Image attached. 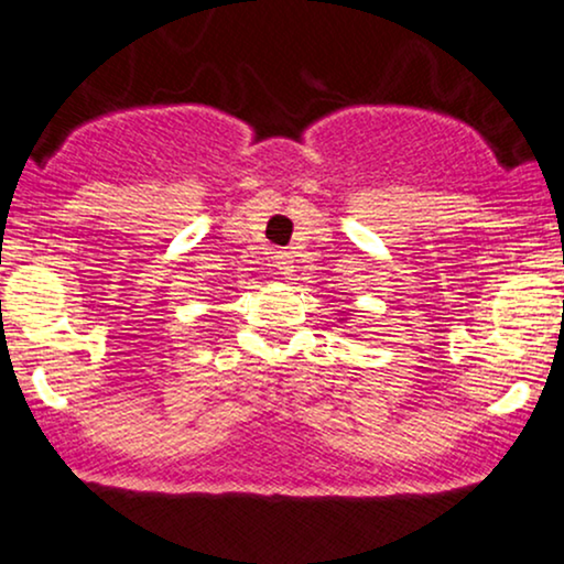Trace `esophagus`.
I'll list each match as a JSON object with an SVG mask.
<instances>
[{"label":"esophagus","mask_w":564,"mask_h":564,"mask_svg":"<svg viewBox=\"0 0 564 564\" xmlns=\"http://www.w3.org/2000/svg\"><path fill=\"white\" fill-rule=\"evenodd\" d=\"M275 270L278 275L289 278L294 273V260H291V252H275Z\"/></svg>","instance_id":"obj_1"}]
</instances>
